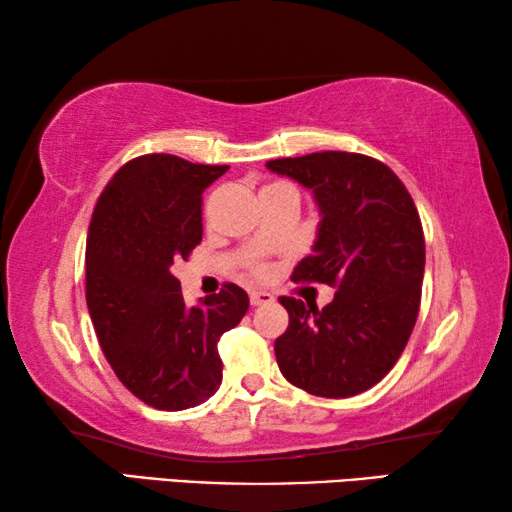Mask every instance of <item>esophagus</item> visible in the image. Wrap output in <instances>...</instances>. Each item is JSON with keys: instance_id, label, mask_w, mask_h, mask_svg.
Masks as SVG:
<instances>
[{"instance_id": "34e87169", "label": "esophagus", "mask_w": 512, "mask_h": 512, "mask_svg": "<svg viewBox=\"0 0 512 512\" xmlns=\"http://www.w3.org/2000/svg\"><path fill=\"white\" fill-rule=\"evenodd\" d=\"M275 298L268 291H253L250 293V305L253 307H262V305H271Z\"/></svg>"}]
</instances>
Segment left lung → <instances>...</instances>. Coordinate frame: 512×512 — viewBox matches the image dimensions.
<instances>
[{
    "mask_svg": "<svg viewBox=\"0 0 512 512\" xmlns=\"http://www.w3.org/2000/svg\"><path fill=\"white\" fill-rule=\"evenodd\" d=\"M307 187L318 207L311 255L293 280L336 284L323 309L280 298L287 332L275 359L293 386L318 397H352L400 359L420 309L424 235L411 194L368 155L323 151L266 162Z\"/></svg>",
    "mask_w": 512,
    "mask_h": 512,
    "instance_id": "left-lung-1",
    "label": "left lung"
}]
</instances>
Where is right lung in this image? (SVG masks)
I'll return each instance as SVG.
<instances>
[{"instance_id":"add662e5","label":"right lung","mask_w":512,"mask_h":512,"mask_svg":"<svg viewBox=\"0 0 512 512\" xmlns=\"http://www.w3.org/2000/svg\"><path fill=\"white\" fill-rule=\"evenodd\" d=\"M228 164L153 153L126 162L103 189L85 244V300L121 384L160 411H183L219 391L216 350L248 311V293L187 305L171 266L201 244L203 192Z\"/></svg>"}]
</instances>
